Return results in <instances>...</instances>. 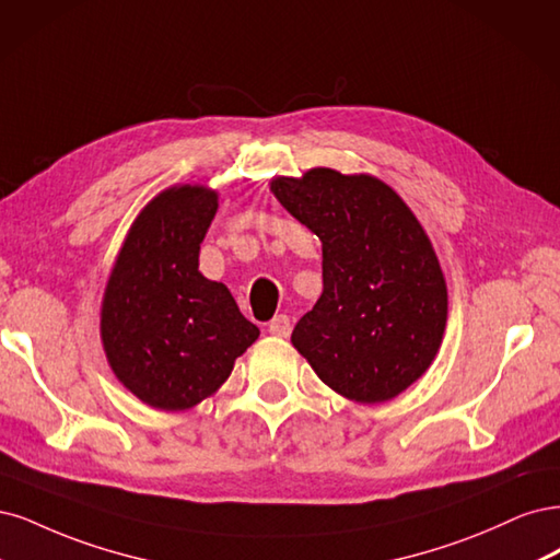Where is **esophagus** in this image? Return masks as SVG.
Returning a JSON list of instances; mask_svg holds the SVG:
<instances>
[{"label": "esophagus", "instance_id": "obj_1", "mask_svg": "<svg viewBox=\"0 0 560 560\" xmlns=\"http://www.w3.org/2000/svg\"><path fill=\"white\" fill-rule=\"evenodd\" d=\"M269 335H275V337H281V339H285L288 335H291V318L288 316H275L272 320H269Z\"/></svg>", "mask_w": 560, "mask_h": 560}]
</instances>
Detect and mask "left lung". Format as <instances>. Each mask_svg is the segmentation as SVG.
<instances>
[{
  "mask_svg": "<svg viewBox=\"0 0 560 560\" xmlns=\"http://www.w3.org/2000/svg\"><path fill=\"white\" fill-rule=\"evenodd\" d=\"M269 190L323 244V293L293 347L341 398L393 400L432 365L446 328V281L423 225L372 174L314 167Z\"/></svg>",
  "mask_w": 560,
  "mask_h": 560,
  "instance_id": "1",
  "label": "left lung"
}]
</instances>
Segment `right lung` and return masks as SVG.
Returning a JSON list of instances; mask_svg holds the SVG:
<instances>
[{"label": "right lung", "mask_w": 560, "mask_h": 560, "mask_svg": "<svg viewBox=\"0 0 560 560\" xmlns=\"http://www.w3.org/2000/svg\"><path fill=\"white\" fill-rule=\"evenodd\" d=\"M219 192L178 184L139 211L112 267L100 337L118 382L160 411H184L219 390L260 330L228 285L200 272V244Z\"/></svg>", "instance_id": "1"}]
</instances>
